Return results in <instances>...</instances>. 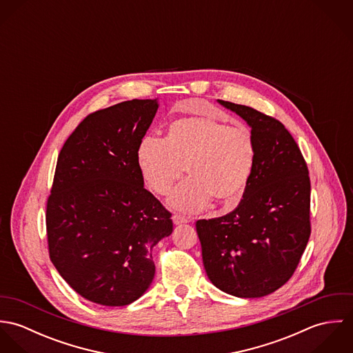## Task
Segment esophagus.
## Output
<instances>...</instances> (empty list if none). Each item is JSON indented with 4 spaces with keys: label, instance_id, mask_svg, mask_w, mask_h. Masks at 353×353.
<instances>
[{
    "label": "esophagus",
    "instance_id": "1",
    "mask_svg": "<svg viewBox=\"0 0 353 353\" xmlns=\"http://www.w3.org/2000/svg\"><path fill=\"white\" fill-rule=\"evenodd\" d=\"M172 221H174V224H183V223H189V221H192V219L190 217H186V216H182V214H178V213H175L174 216H172Z\"/></svg>",
    "mask_w": 353,
    "mask_h": 353
}]
</instances>
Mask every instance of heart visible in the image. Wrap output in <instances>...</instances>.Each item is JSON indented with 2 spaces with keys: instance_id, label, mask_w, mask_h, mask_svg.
<instances>
[{
  "instance_id": "heart-1",
  "label": "heart",
  "mask_w": 353,
  "mask_h": 353,
  "mask_svg": "<svg viewBox=\"0 0 353 353\" xmlns=\"http://www.w3.org/2000/svg\"><path fill=\"white\" fill-rule=\"evenodd\" d=\"M256 157L252 130L228 125L210 115H193L168 125L163 141L144 139L137 148V165L145 185L164 196L181 179H189L170 196L168 203L196 212L210 200L223 209L236 206L252 179Z\"/></svg>"
}]
</instances>
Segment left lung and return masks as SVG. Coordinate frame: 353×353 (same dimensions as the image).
I'll use <instances>...</instances> for the list:
<instances>
[{
	"instance_id": "1",
	"label": "left lung",
	"mask_w": 353,
	"mask_h": 353,
	"mask_svg": "<svg viewBox=\"0 0 353 353\" xmlns=\"http://www.w3.org/2000/svg\"><path fill=\"white\" fill-rule=\"evenodd\" d=\"M252 128L256 157L239 205L225 216L199 220L202 261L213 285L238 298H262L283 287L307 246L310 176L285 126L252 107L219 101Z\"/></svg>"
}]
</instances>
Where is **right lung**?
I'll list each match as a JSON object with an SVG mask.
<instances>
[{
	"mask_svg": "<svg viewBox=\"0 0 353 353\" xmlns=\"http://www.w3.org/2000/svg\"><path fill=\"white\" fill-rule=\"evenodd\" d=\"M156 99L122 101L85 117L58 154L46 208L51 262L87 301L126 305L154 276L152 249L171 213L144 188L137 148Z\"/></svg>",
	"mask_w": 353,
	"mask_h": 353,
	"instance_id": "1",
	"label": "right lung"
}]
</instances>
